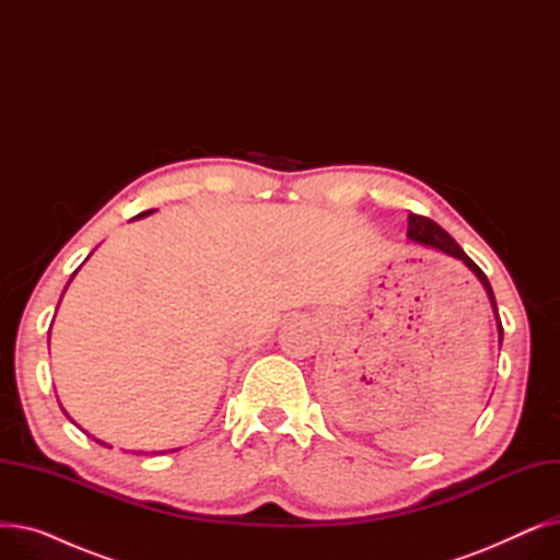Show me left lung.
Listing matches in <instances>:
<instances>
[{"mask_svg": "<svg viewBox=\"0 0 560 560\" xmlns=\"http://www.w3.org/2000/svg\"><path fill=\"white\" fill-rule=\"evenodd\" d=\"M406 235L410 238V243L422 245V247H429V249H435V252H443V254H447V256H452V258L460 260V262L465 265V268L481 281V285H483V290H486V295H488V300H490V306H492L494 319H497L499 347H502V340H504V327H502V319H499V311H497V302H494L492 285H490L488 277L483 275V270L479 268V265H477L472 258H469V256L460 249V245L452 238V235H450L443 226H438V224H435L433 220H429V218H422V215L410 213V215H408V231H406Z\"/></svg>", "mask_w": 560, "mask_h": 560, "instance_id": "1", "label": "left lung"}]
</instances>
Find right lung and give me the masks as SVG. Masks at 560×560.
I'll return each instance as SVG.
<instances>
[{
	"instance_id": "right-lung-1",
	"label": "right lung",
	"mask_w": 560,
	"mask_h": 560,
	"mask_svg": "<svg viewBox=\"0 0 560 560\" xmlns=\"http://www.w3.org/2000/svg\"><path fill=\"white\" fill-rule=\"evenodd\" d=\"M152 213H154V209H152V211H144V213H140V215H136V218H147V215H152ZM136 218H133V220H136ZM85 260H88V258H85ZM81 265H83V262H81ZM81 265H79V270H81ZM79 270H74V272H72L70 281L74 279V275H77ZM70 281H68V285H70ZM68 285H66V290H68ZM66 290H63V292H66ZM58 304H61V302H58ZM49 329H51V327H49ZM63 413H66V410H63ZM66 416H68V413H66ZM68 418H70V416H68ZM70 420H72V418H70ZM95 440H97V438H95ZM97 443H100V445H104V443H102V440H97ZM106 447H108V445H106ZM176 450H179V447H176ZM176 450H172V452H176Z\"/></svg>"
}]
</instances>
